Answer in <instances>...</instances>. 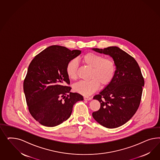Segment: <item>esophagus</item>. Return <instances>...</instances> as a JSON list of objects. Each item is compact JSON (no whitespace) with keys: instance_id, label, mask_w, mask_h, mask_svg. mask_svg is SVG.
<instances>
[{"instance_id":"obj_1","label":"esophagus","mask_w":160,"mask_h":160,"mask_svg":"<svg viewBox=\"0 0 160 160\" xmlns=\"http://www.w3.org/2000/svg\"><path fill=\"white\" fill-rule=\"evenodd\" d=\"M84 99L85 100H92V98L88 97V96H84Z\"/></svg>"}]
</instances>
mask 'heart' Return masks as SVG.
Returning a JSON list of instances; mask_svg holds the SVG:
<instances>
[{"label":"heart","mask_w":160,"mask_h":160,"mask_svg":"<svg viewBox=\"0 0 160 160\" xmlns=\"http://www.w3.org/2000/svg\"><path fill=\"white\" fill-rule=\"evenodd\" d=\"M83 64L92 68L90 78L87 81H81L73 86L75 92L82 95H89L96 91L102 86H106L112 82L114 78L116 68L114 63L110 58H102L97 54L88 53L80 58ZM78 64L75 60L69 62L66 67V74L70 80H76L77 76Z\"/></svg>","instance_id":"obj_1"}]
</instances>
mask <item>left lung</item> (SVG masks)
<instances>
[{
	"label": "left lung",
	"instance_id": "left-lung-1",
	"mask_svg": "<svg viewBox=\"0 0 160 160\" xmlns=\"http://www.w3.org/2000/svg\"><path fill=\"white\" fill-rule=\"evenodd\" d=\"M92 50L112 57L116 68L112 82L93 97L100 102V108L92 112V117L102 126L117 128L130 120L137 112L144 80L136 60L121 48L111 46Z\"/></svg>",
	"mask_w": 160,
	"mask_h": 160
}]
</instances>
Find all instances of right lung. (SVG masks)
Wrapping results in <instances>:
<instances>
[{
	"instance_id": "add662e5",
	"label": "right lung",
	"mask_w": 160,
	"mask_h": 160,
	"mask_svg": "<svg viewBox=\"0 0 160 160\" xmlns=\"http://www.w3.org/2000/svg\"><path fill=\"white\" fill-rule=\"evenodd\" d=\"M81 52L53 45L45 48L30 63L23 90L30 114L42 125L62 124L71 116L73 105L83 100L81 94L70 92L66 74L68 63Z\"/></svg>"
}]
</instances>
